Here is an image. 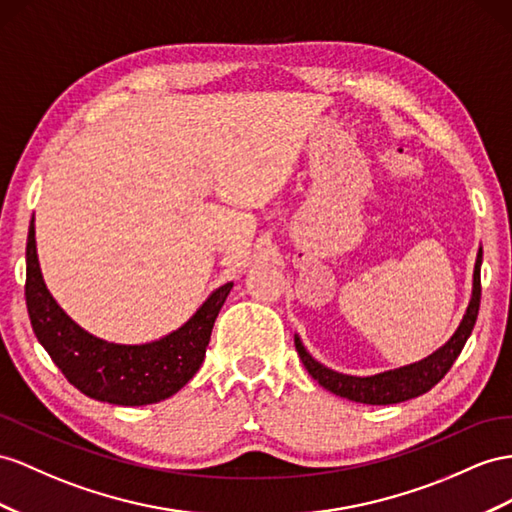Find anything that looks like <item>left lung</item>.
Instances as JSON below:
<instances>
[{
    "label": "left lung",
    "mask_w": 512,
    "mask_h": 512,
    "mask_svg": "<svg viewBox=\"0 0 512 512\" xmlns=\"http://www.w3.org/2000/svg\"><path fill=\"white\" fill-rule=\"evenodd\" d=\"M480 264H482V251L478 253L476 259V270H474V294H471L469 307L465 318L458 326L452 339L443 348H439L435 355H430L428 359L406 365V368L393 370V372H383L376 376H348V374H339L329 368H324L316 359H311L305 346L300 344V339L296 337V350L300 361L305 363L307 372L313 376V381H318L324 389L333 391L339 398H348L352 402H361V404H398L404 400H411L422 396V393L430 391L435 387L441 378L450 372L454 361L461 355V350L467 342V337L474 331V324L478 318V309H480Z\"/></svg>",
    "instance_id": "obj_1"
}]
</instances>
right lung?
I'll list each match as a JSON object with an SVG mask.
<instances>
[{
	"label": "right lung",
	"mask_w": 512,
	"mask_h": 512,
	"mask_svg": "<svg viewBox=\"0 0 512 512\" xmlns=\"http://www.w3.org/2000/svg\"><path fill=\"white\" fill-rule=\"evenodd\" d=\"M25 259V305L38 342L64 378L84 396L121 406L162 402L190 381L201 368L218 311L233 287V283L218 287L179 331L160 342L121 346L80 329L51 298L38 268L34 220Z\"/></svg>",
	"instance_id": "add662e5"
}]
</instances>
